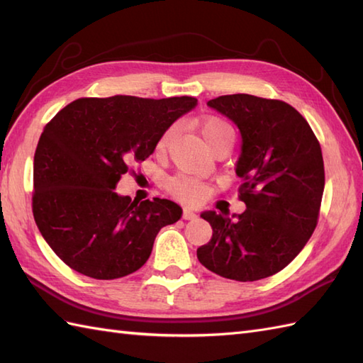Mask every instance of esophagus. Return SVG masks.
<instances>
[{"label": "esophagus", "instance_id": "34e87169", "mask_svg": "<svg viewBox=\"0 0 363 363\" xmlns=\"http://www.w3.org/2000/svg\"><path fill=\"white\" fill-rule=\"evenodd\" d=\"M182 218L184 220H195L196 218V213L190 209V207H184V212H182Z\"/></svg>", "mask_w": 363, "mask_h": 363}]
</instances>
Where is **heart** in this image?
Instances as JSON below:
<instances>
[{
	"mask_svg": "<svg viewBox=\"0 0 363 363\" xmlns=\"http://www.w3.org/2000/svg\"><path fill=\"white\" fill-rule=\"evenodd\" d=\"M198 129L201 133L206 145L209 146L212 151L220 148H230L234 143L235 133L234 128L230 126V123L225 118L217 117V115H207V117L198 121ZM176 137V126H168L164 133H162L156 142V154L157 156H165L168 152L169 146H172ZM165 189L169 194L186 199V201L198 203L207 195L209 187L206 186L196 177H191L187 174H174L168 177L165 181Z\"/></svg>",
	"mask_w": 363,
	"mask_h": 363,
	"instance_id": "heart-1",
	"label": "heart"
}]
</instances>
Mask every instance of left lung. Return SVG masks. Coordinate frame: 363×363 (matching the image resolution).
<instances>
[{"mask_svg": "<svg viewBox=\"0 0 363 363\" xmlns=\"http://www.w3.org/2000/svg\"><path fill=\"white\" fill-rule=\"evenodd\" d=\"M242 134L237 174L243 213L203 212L213 234L196 250L212 273L248 282L273 276L295 259L318 223L325 164L318 138L295 107L246 94L211 99ZM223 213V212H221Z\"/></svg>", "mask_w": 363, "mask_h": 363, "instance_id": "left-lung-1", "label": "left lung"}]
</instances>
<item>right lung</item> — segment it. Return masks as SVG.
Listing matches in <instances>:
<instances>
[{"label":"right lung","mask_w":363,"mask_h":363,"mask_svg":"<svg viewBox=\"0 0 363 363\" xmlns=\"http://www.w3.org/2000/svg\"><path fill=\"white\" fill-rule=\"evenodd\" d=\"M194 96L79 98L46 123L34 156L33 213L59 259L94 279H118L145 265L159 230L181 218L165 198L115 194L159 135L196 106Z\"/></svg>","instance_id":"obj_1"}]
</instances>
